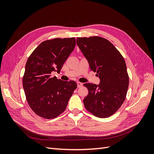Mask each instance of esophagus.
<instances>
[{"label":"esophagus","mask_w":154,"mask_h":154,"mask_svg":"<svg viewBox=\"0 0 154 154\" xmlns=\"http://www.w3.org/2000/svg\"><path fill=\"white\" fill-rule=\"evenodd\" d=\"M77 85L78 87H81L83 85V83L81 82H77Z\"/></svg>","instance_id":"34e87169"}]
</instances>
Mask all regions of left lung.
<instances>
[{
  "label": "left lung",
  "instance_id": "obj_1",
  "mask_svg": "<svg viewBox=\"0 0 154 154\" xmlns=\"http://www.w3.org/2000/svg\"><path fill=\"white\" fill-rule=\"evenodd\" d=\"M77 45L96 72L100 85L83 84L88 91L83 100L85 109L97 118L115 114L127 96L129 76L123 56L110 41L100 36L77 38Z\"/></svg>",
  "mask_w": 154,
  "mask_h": 154
}]
</instances>
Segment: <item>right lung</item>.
<instances>
[{
  "label": "right lung",
  "instance_id": "add662e5",
  "mask_svg": "<svg viewBox=\"0 0 154 154\" xmlns=\"http://www.w3.org/2000/svg\"><path fill=\"white\" fill-rule=\"evenodd\" d=\"M75 45L74 37L45 40L27 60L23 88L30 108L41 118L53 119L63 113L77 88L74 81L51 76L52 72L60 71Z\"/></svg>",
  "mask_w": 154,
  "mask_h": 154
}]
</instances>
